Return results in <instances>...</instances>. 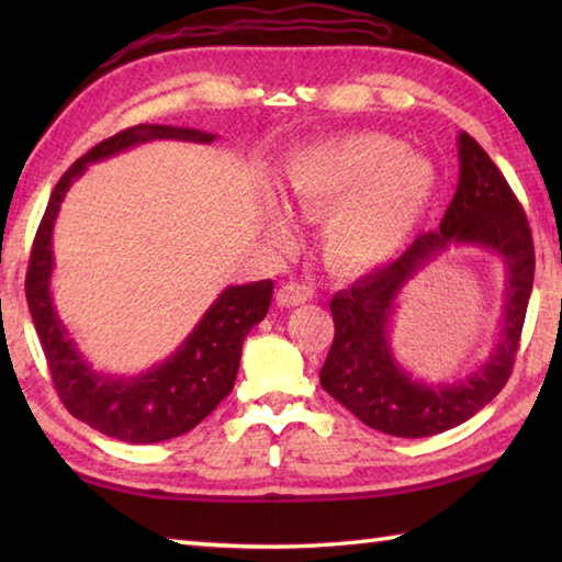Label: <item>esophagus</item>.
Masks as SVG:
<instances>
[{
	"mask_svg": "<svg viewBox=\"0 0 562 562\" xmlns=\"http://www.w3.org/2000/svg\"><path fill=\"white\" fill-rule=\"evenodd\" d=\"M310 294H312V290L307 288V284L284 282L278 290V304H282V307H297V304H304L310 300Z\"/></svg>",
	"mask_w": 562,
	"mask_h": 562,
	"instance_id": "1",
	"label": "esophagus"
}]
</instances>
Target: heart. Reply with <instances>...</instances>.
Segmentation results:
<instances>
[{
  "mask_svg": "<svg viewBox=\"0 0 562 562\" xmlns=\"http://www.w3.org/2000/svg\"><path fill=\"white\" fill-rule=\"evenodd\" d=\"M434 188L429 160L372 131L312 146L288 166L292 203L304 215L327 217V250L351 272L372 270L402 250ZM274 231L290 235L288 215L274 217Z\"/></svg>",
  "mask_w": 562,
  "mask_h": 562,
  "instance_id": "obj_1",
  "label": "heart"
}]
</instances>
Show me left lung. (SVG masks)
<instances>
[{
  "label": "left lung",
  "mask_w": 562,
  "mask_h": 562,
  "mask_svg": "<svg viewBox=\"0 0 562 562\" xmlns=\"http://www.w3.org/2000/svg\"><path fill=\"white\" fill-rule=\"evenodd\" d=\"M459 188L439 231L418 235L394 262L367 272L329 302L335 341L319 372L322 389L359 422L402 439L449 431L493 402L516 364L532 290V235L508 180L469 133L459 136ZM449 244H483L502 255L509 268L507 312L499 345L479 373L456 385H426L397 369L385 327L397 292Z\"/></svg>",
  "instance_id": "8db88e82"
}]
</instances>
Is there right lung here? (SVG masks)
Wrapping results in <instances>:
<instances>
[{
  "label": "right lung",
  "instance_id": "add662e5",
  "mask_svg": "<svg viewBox=\"0 0 562 562\" xmlns=\"http://www.w3.org/2000/svg\"><path fill=\"white\" fill-rule=\"evenodd\" d=\"M156 138L195 140L211 144L213 133L158 123H138L116 133L83 154L59 178L36 231L30 270H26V302L40 335L46 364H49L56 394L69 414L91 429L128 443H158L195 429L223 398L233 392L240 367L243 341L258 322L265 319L272 302V280L235 284L223 290L205 312L190 337L170 359L146 374L116 379L97 374L66 337L56 317L49 280L54 270L52 231L66 190L89 164L116 156L131 146Z\"/></svg>",
  "mask_w": 562,
  "mask_h": 562
}]
</instances>
